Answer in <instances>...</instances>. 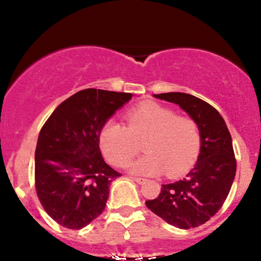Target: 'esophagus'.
Returning a JSON list of instances; mask_svg holds the SVG:
<instances>
[{
    "instance_id": "esophagus-1",
    "label": "esophagus",
    "mask_w": 261,
    "mask_h": 261,
    "mask_svg": "<svg viewBox=\"0 0 261 261\" xmlns=\"http://www.w3.org/2000/svg\"><path fill=\"white\" fill-rule=\"evenodd\" d=\"M133 179L136 182H139V184H142V182H145V180L146 179H143V178H139V176H133Z\"/></svg>"
}]
</instances>
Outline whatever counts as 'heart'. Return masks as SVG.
I'll list each match as a JSON object with an SVG mask.
<instances>
[{
	"instance_id": "heart-1",
	"label": "heart",
	"mask_w": 261,
	"mask_h": 261,
	"mask_svg": "<svg viewBox=\"0 0 261 261\" xmlns=\"http://www.w3.org/2000/svg\"><path fill=\"white\" fill-rule=\"evenodd\" d=\"M124 119L125 125L109 120L99 133L100 149L113 166H126L140 152V143L146 154L128 166L136 174L155 175L166 170L167 175L175 176L195 162L201 133L193 118L147 101L128 110Z\"/></svg>"
}]
</instances>
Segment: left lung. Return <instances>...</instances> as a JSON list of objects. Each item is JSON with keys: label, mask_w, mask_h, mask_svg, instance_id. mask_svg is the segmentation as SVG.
<instances>
[{"label": "left lung", "mask_w": 261, "mask_h": 261, "mask_svg": "<svg viewBox=\"0 0 261 261\" xmlns=\"http://www.w3.org/2000/svg\"><path fill=\"white\" fill-rule=\"evenodd\" d=\"M154 97L178 104L199 124L201 147L187 176L162 185L160 195L146 206L172 226L195 228L215 216L228 196L237 170L232 137L221 114L207 101L179 92Z\"/></svg>", "instance_id": "left-lung-1"}]
</instances>
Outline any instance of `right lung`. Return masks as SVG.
I'll list each match as a JSON object with an SVG mask.
<instances>
[{"label":"right lung","mask_w":261,"mask_h":261,"mask_svg":"<svg viewBox=\"0 0 261 261\" xmlns=\"http://www.w3.org/2000/svg\"><path fill=\"white\" fill-rule=\"evenodd\" d=\"M131 97L83 89L62 101L41 127L35 190L46 214L66 228H83L106 208L110 182L121 174L101 157L99 133Z\"/></svg>","instance_id":"obj_1"}]
</instances>
